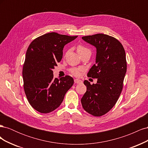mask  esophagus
Segmentation results:
<instances>
[{"mask_svg":"<svg viewBox=\"0 0 148 148\" xmlns=\"http://www.w3.org/2000/svg\"><path fill=\"white\" fill-rule=\"evenodd\" d=\"M74 82L76 84H80V83H82V81L81 79H75L74 80Z\"/></svg>","mask_w":148,"mask_h":148,"instance_id":"obj_1","label":"esophagus"}]
</instances>
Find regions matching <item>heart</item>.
Masks as SVG:
<instances>
[{"label": "heart", "instance_id": "b5f03b06", "mask_svg": "<svg viewBox=\"0 0 148 148\" xmlns=\"http://www.w3.org/2000/svg\"><path fill=\"white\" fill-rule=\"evenodd\" d=\"M90 51V50L87 47L83 45H78L77 46V52L79 55L82 54L83 53ZM84 69L82 68H73L70 70V73L73 75L75 76V77H79L82 75V72L83 71Z\"/></svg>", "mask_w": 148, "mask_h": 148}]
</instances>
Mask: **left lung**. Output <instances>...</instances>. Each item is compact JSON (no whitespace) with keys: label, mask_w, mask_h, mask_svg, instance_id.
<instances>
[{"label":"left lung","mask_w":148,"mask_h":148,"mask_svg":"<svg viewBox=\"0 0 148 148\" xmlns=\"http://www.w3.org/2000/svg\"><path fill=\"white\" fill-rule=\"evenodd\" d=\"M82 39L96 48V64L88 77L97 78V81L91 84L84 80L87 90L81 99L82 104L88 113L100 117L115 106L122 91L127 71L126 54L122 44L110 36L96 34Z\"/></svg>","instance_id":"1"}]
</instances>
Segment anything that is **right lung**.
Here are the masks:
<instances>
[{
    "mask_svg": "<svg viewBox=\"0 0 148 148\" xmlns=\"http://www.w3.org/2000/svg\"><path fill=\"white\" fill-rule=\"evenodd\" d=\"M77 37L52 32L29 44L23 67V87L30 105L39 112L49 113L59 107L73 84L69 75L53 78L52 69L62 60L64 46Z\"/></svg>",
    "mask_w": 148,
    "mask_h": 148,
    "instance_id": "1",
    "label": "right lung"
}]
</instances>
